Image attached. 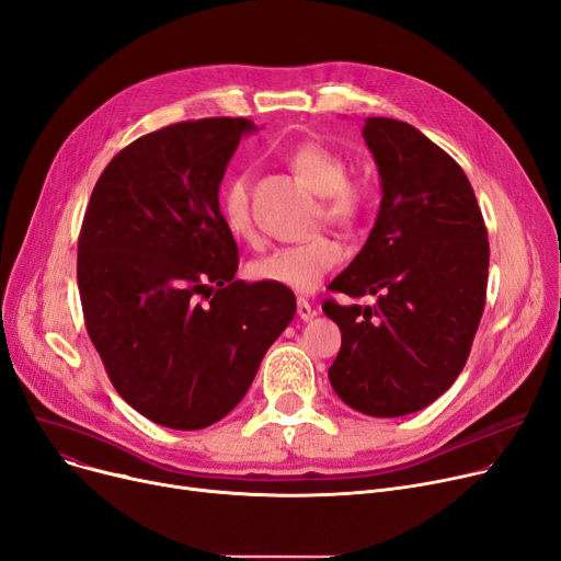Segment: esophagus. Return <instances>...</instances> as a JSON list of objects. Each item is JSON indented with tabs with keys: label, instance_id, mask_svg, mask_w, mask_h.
I'll return each mask as SVG.
<instances>
[{
	"label": "esophagus",
	"instance_id": "esophagus-1",
	"mask_svg": "<svg viewBox=\"0 0 561 561\" xmlns=\"http://www.w3.org/2000/svg\"><path fill=\"white\" fill-rule=\"evenodd\" d=\"M298 316L302 320H311L316 316V309L305 300V298H298Z\"/></svg>",
	"mask_w": 561,
	"mask_h": 561
}]
</instances>
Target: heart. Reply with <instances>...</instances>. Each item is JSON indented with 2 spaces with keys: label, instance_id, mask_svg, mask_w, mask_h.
I'll list each match as a JSON object with an SVG mask.
<instances>
[{
  "label": "heart",
  "instance_id": "heart-1",
  "mask_svg": "<svg viewBox=\"0 0 561 561\" xmlns=\"http://www.w3.org/2000/svg\"><path fill=\"white\" fill-rule=\"evenodd\" d=\"M288 165L300 180L322 195V216L352 225L364 211V193L347 182L345 159L328 145L313 140L300 142L288 152ZM220 216L225 227L239 236L252 239L254 222L250 211V180L248 174H233L220 193ZM341 243L328 233L309 236L307 241L271 250L248 265V277L259 284H273L298 293H311L339 263Z\"/></svg>",
  "mask_w": 561,
  "mask_h": 561
}]
</instances>
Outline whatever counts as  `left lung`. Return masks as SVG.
<instances>
[{
    "label": "left lung",
    "instance_id": "1",
    "mask_svg": "<svg viewBox=\"0 0 561 561\" xmlns=\"http://www.w3.org/2000/svg\"><path fill=\"white\" fill-rule=\"evenodd\" d=\"M381 202L368 241L330 284L373 307L322 305L341 330L336 396L375 419L425 409L459 377L486 298L489 241L473 186L425 134L366 117Z\"/></svg>",
    "mask_w": 561,
    "mask_h": 561
}]
</instances>
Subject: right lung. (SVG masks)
<instances>
[{
    "label": "right lung",
    "instance_id": "obj_1",
    "mask_svg": "<svg viewBox=\"0 0 561 561\" xmlns=\"http://www.w3.org/2000/svg\"><path fill=\"white\" fill-rule=\"evenodd\" d=\"M245 117L140 136L98 180L79 233L85 330L115 391L172 430H202L243 400L296 316L290 288L233 279L239 248L218 191Z\"/></svg>",
    "mask_w": 561,
    "mask_h": 561
}]
</instances>
